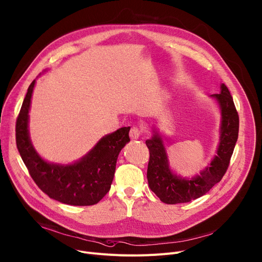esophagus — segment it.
<instances>
[{"mask_svg": "<svg viewBox=\"0 0 262 262\" xmlns=\"http://www.w3.org/2000/svg\"><path fill=\"white\" fill-rule=\"evenodd\" d=\"M142 128L141 127H138V126H133L130 132H129V137L132 139H138L139 137H141L142 135Z\"/></svg>", "mask_w": 262, "mask_h": 262, "instance_id": "obj_1", "label": "esophagus"}]
</instances>
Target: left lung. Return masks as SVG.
Segmentation results:
<instances>
[{"label":"left lung","mask_w":262,"mask_h":262,"mask_svg":"<svg viewBox=\"0 0 262 262\" xmlns=\"http://www.w3.org/2000/svg\"><path fill=\"white\" fill-rule=\"evenodd\" d=\"M212 96L219 102L221 108V138L217 156L211 165L200 173V176L191 180L173 176L168 167L165 148L158 133H155L150 140L145 141L149 150L148 185L164 203H184L205 195L216 183L221 181L228 170L238 139L239 116L233 97L224 84L221 85L220 94Z\"/></svg>","instance_id":"1"}]
</instances>
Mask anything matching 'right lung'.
<instances>
[{"label":"right lung","mask_w":262,"mask_h":262,"mask_svg":"<svg viewBox=\"0 0 262 262\" xmlns=\"http://www.w3.org/2000/svg\"><path fill=\"white\" fill-rule=\"evenodd\" d=\"M36 80L28 87L15 122V141L30 177L39 188L59 202L87 206L98 203L111 188L118 155L129 140L130 127H122L102 138L84 158L72 165L44 161L28 136V111Z\"/></svg>","instance_id":"1"}]
</instances>
